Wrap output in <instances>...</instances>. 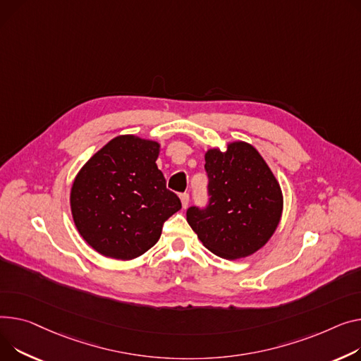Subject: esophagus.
Masks as SVG:
<instances>
[{
	"mask_svg": "<svg viewBox=\"0 0 361 361\" xmlns=\"http://www.w3.org/2000/svg\"><path fill=\"white\" fill-rule=\"evenodd\" d=\"M180 200H181V206H183V209H187V207H188V202H190L188 195H187V193L180 195Z\"/></svg>",
	"mask_w": 361,
	"mask_h": 361,
	"instance_id": "1",
	"label": "esophagus"
}]
</instances>
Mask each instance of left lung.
I'll return each instance as SVG.
<instances>
[{
	"label": "left lung",
	"instance_id": "1",
	"mask_svg": "<svg viewBox=\"0 0 361 361\" xmlns=\"http://www.w3.org/2000/svg\"><path fill=\"white\" fill-rule=\"evenodd\" d=\"M210 203L187 210V222L202 244L225 259L252 255L276 232L283 213L281 187L267 162L248 142L204 154Z\"/></svg>",
	"mask_w": 361,
	"mask_h": 361
}]
</instances>
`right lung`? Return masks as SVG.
Instances as JSON below:
<instances>
[{
	"mask_svg": "<svg viewBox=\"0 0 361 361\" xmlns=\"http://www.w3.org/2000/svg\"><path fill=\"white\" fill-rule=\"evenodd\" d=\"M157 140L120 135L95 152L71 187L72 219L99 254L129 261L152 248L162 224L181 209L157 166Z\"/></svg>",
	"mask_w": 361,
	"mask_h": 361,
	"instance_id": "add662e5",
	"label": "right lung"
}]
</instances>
